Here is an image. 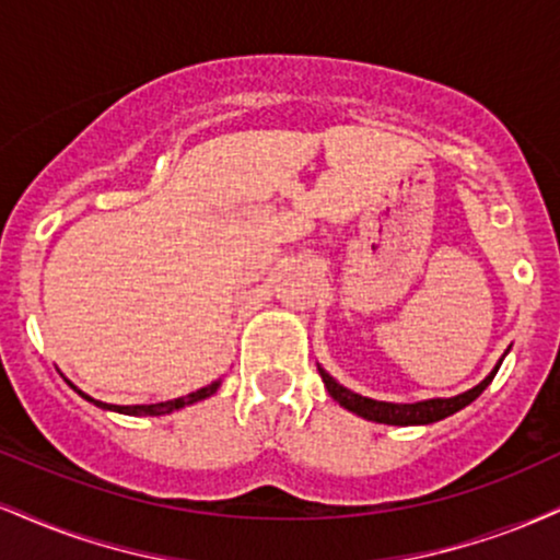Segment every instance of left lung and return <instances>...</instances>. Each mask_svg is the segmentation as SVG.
<instances>
[{
	"label": "left lung",
	"mask_w": 560,
	"mask_h": 560,
	"mask_svg": "<svg viewBox=\"0 0 560 560\" xmlns=\"http://www.w3.org/2000/svg\"><path fill=\"white\" fill-rule=\"evenodd\" d=\"M501 361H503V358H501ZM501 361H499V365H501ZM499 365H495L491 374L482 378L478 386L462 392V395H457V397L423 399V402H412V405L382 402V399H371V397L355 395V392H350L348 386L337 384L335 378L329 376L324 369H319V374H322L324 386H327L329 397H332L335 402H340V407H345V410L355 412V416H361L365 420H374V423H386V425H428V423H436V420H444L448 416H454V412H459L462 407L475 402V399L482 395V389H486V386L493 382Z\"/></svg>",
	"instance_id": "left-lung-1"
}]
</instances>
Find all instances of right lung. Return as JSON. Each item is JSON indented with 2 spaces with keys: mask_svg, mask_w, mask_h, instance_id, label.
<instances>
[{
  "mask_svg": "<svg viewBox=\"0 0 560 560\" xmlns=\"http://www.w3.org/2000/svg\"><path fill=\"white\" fill-rule=\"evenodd\" d=\"M67 384H69V382H67ZM69 386H72V389L78 392L80 397H85L88 402L98 405L101 410H114V412H124V416H165V412L182 410V407H186V405H195V402H199V399H207V397H210V395H215V392H218V386H220V382H212V384L202 386V389L191 392V395H186V397H178V399H168V402H158V405H108V402H101V399H93V397H88L85 392H80L78 386H74V384H69Z\"/></svg>",
  "mask_w": 560,
  "mask_h": 560,
  "instance_id": "right-lung-1",
  "label": "right lung"
}]
</instances>
